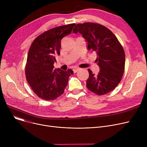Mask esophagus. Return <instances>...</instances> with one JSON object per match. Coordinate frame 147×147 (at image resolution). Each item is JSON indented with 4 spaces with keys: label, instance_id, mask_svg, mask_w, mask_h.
I'll return each mask as SVG.
<instances>
[{
    "label": "esophagus",
    "instance_id": "esophagus-1",
    "mask_svg": "<svg viewBox=\"0 0 147 147\" xmlns=\"http://www.w3.org/2000/svg\"><path fill=\"white\" fill-rule=\"evenodd\" d=\"M79 69H80V68L79 67H74L73 68V71H74V73H77L79 70Z\"/></svg>",
    "mask_w": 147,
    "mask_h": 147
}]
</instances>
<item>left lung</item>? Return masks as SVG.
Here are the masks:
<instances>
[{
	"label": "left lung",
	"instance_id": "left-lung-1",
	"mask_svg": "<svg viewBox=\"0 0 147 147\" xmlns=\"http://www.w3.org/2000/svg\"><path fill=\"white\" fill-rule=\"evenodd\" d=\"M79 32L88 43L89 50L95 51L100 68L98 75L88 69V89L98 95L109 93L120 82L125 71V53L121 43L109 28L98 23L78 24L73 33Z\"/></svg>",
	"mask_w": 147,
	"mask_h": 147
}]
</instances>
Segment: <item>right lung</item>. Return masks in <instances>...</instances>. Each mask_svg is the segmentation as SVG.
I'll return each mask as SVG.
<instances>
[{"label":"right lung","mask_w":147,"mask_h":147,"mask_svg":"<svg viewBox=\"0 0 147 147\" xmlns=\"http://www.w3.org/2000/svg\"><path fill=\"white\" fill-rule=\"evenodd\" d=\"M76 24L51 28L38 36L31 45L25 68L26 79L34 93L45 101L57 99L64 93L71 69H53L55 56L60 54L61 41L71 33Z\"/></svg>","instance_id":"add662e5"}]
</instances>
